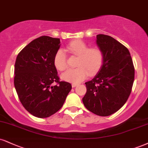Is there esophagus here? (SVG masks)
<instances>
[{
  "mask_svg": "<svg viewBox=\"0 0 148 148\" xmlns=\"http://www.w3.org/2000/svg\"><path fill=\"white\" fill-rule=\"evenodd\" d=\"M77 85H78V83H72V88H75V87L77 86Z\"/></svg>",
  "mask_w": 148,
  "mask_h": 148,
  "instance_id": "obj_1",
  "label": "esophagus"
}]
</instances>
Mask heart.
Returning a JSON list of instances; mask_svg holds the SVG:
<instances>
[{
    "label": "heart",
    "instance_id": "1",
    "mask_svg": "<svg viewBox=\"0 0 148 148\" xmlns=\"http://www.w3.org/2000/svg\"><path fill=\"white\" fill-rule=\"evenodd\" d=\"M67 50L79 56L76 63L78 67L67 69L61 74L62 79L73 83H79L87 78L88 74L94 75L100 69L103 63L102 51L97 47L89 48L85 42L75 40L67 45ZM54 65L59 71L67 67L66 54L63 49H58L54 57Z\"/></svg>",
    "mask_w": 148,
    "mask_h": 148
}]
</instances>
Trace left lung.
<instances>
[{
  "label": "left lung",
  "mask_w": 148,
  "mask_h": 148,
  "mask_svg": "<svg viewBox=\"0 0 148 148\" xmlns=\"http://www.w3.org/2000/svg\"><path fill=\"white\" fill-rule=\"evenodd\" d=\"M97 44L103 54L97 74L85 83L83 103L89 111L107 116L121 108L131 93L134 67L127 48L108 35L98 34Z\"/></svg>",
  "instance_id": "left-lung-1"
}]
</instances>
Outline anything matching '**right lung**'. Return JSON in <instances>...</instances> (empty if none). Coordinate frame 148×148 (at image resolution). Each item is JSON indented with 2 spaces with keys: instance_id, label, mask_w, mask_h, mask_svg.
<instances>
[{
  "instance_id": "right-lung-1",
  "label": "right lung",
  "mask_w": 148,
  "mask_h": 148,
  "mask_svg": "<svg viewBox=\"0 0 148 148\" xmlns=\"http://www.w3.org/2000/svg\"><path fill=\"white\" fill-rule=\"evenodd\" d=\"M60 38L42 36L20 51L14 66V87L27 111L38 118H47L63 106L72 85L60 81L54 57ZM56 82V86H52Z\"/></svg>"
}]
</instances>
